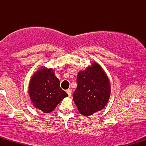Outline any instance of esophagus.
Segmentation results:
<instances>
[{"label": "esophagus", "instance_id": "1", "mask_svg": "<svg viewBox=\"0 0 146 146\" xmlns=\"http://www.w3.org/2000/svg\"><path fill=\"white\" fill-rule=\"evenodd\" d=\"M66 93H68V95L69 97H71V89H68V90H66Z\"/></svg>", "mask_w": 146, "mask_h": 146}]
</instances>
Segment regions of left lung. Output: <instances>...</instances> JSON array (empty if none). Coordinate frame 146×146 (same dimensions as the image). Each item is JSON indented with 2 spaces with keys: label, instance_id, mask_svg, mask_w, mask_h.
<instances>
[{
  "label": "left lung",
  "instance_id": "1",
  "mask_svg": "<svg viewBox=\"0 0 146 146\" xmlns=\"http://www.w3.org/2000/svg\"><path fill=\"white\" fill-rule=\"evenodd\" d=\"M77 83L73 98L82 115L88 116L104 108L110 98V86L100 64L93 62L85 71L79 72Z\"/></svg>",
  "mask_w": 146,
  "mask_h": 146
}]
</instances>
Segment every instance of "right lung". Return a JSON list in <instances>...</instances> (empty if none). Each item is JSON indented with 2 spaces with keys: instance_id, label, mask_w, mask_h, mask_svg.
I'll return each instance as SVG.
<instances>
[{
  "instance_id": "1",
  "label": "right lung",
  "mask_w": 146,
  "mask_h": 146,
  "mask_svg": "<svg viewBox=\"0 0 146 146\" xmlns=\"http://www.w3.org/2000/svg\"><path fill=\"white\" fill-rule=\"evenodd\" d=\"M29 95L35 108L48 113L56 108L68 94L60 88L52 68H42L34 73L29 86Z\"/></svg>"
}]
</instances>
